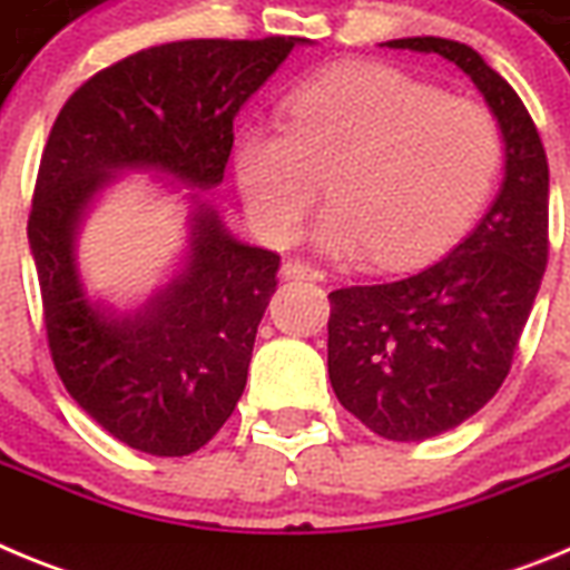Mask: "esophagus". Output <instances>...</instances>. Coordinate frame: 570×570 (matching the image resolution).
<instances>
[{"label":"esophagus","mask_w":570,"mask_h":570,"mask_svg":"<svg viewBox=\"0 0 570 570\" xmlns=\"http://www.w3.org/2000/svg\"><path fill=\"white\" fill-rule=\"evenodd\" d=\"M282 276H285V279L322 282L325 279V271L316 268V265H311V262H305V259H288L285 265H282Z\"/></svg>","instance_id":"34e87169"}]
</instances>
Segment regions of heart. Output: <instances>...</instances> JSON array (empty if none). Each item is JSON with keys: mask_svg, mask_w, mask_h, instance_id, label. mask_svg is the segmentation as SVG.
Returning <instances> with one entry per match:
<instances>
[{"mask_svg": "<svg viewBox=\"0 0 570 570\" xmlns=\"http://www.w3.org/2000/svg\"><path fill=\"white\" fill-rule=\"evenodd\" d=\"M502 130L480 102L387 65H336L291 94L288 122L239 125L234 163L259 228L299 234L328 176L325 254L405 265L454 239L491 196Z\"/></svg>", "mask_w": 570, "mask_h": 570, "instance_id": "b5f03b06", "label": "heart"}]
</instances>
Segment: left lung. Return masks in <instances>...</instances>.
<instances>
[{"label":"left lung","mask_w":570,"mask_h":570,"mask_svg":"<svg viewBox=\"0 0 570 570\" xmlns=\"http://www.w3.org/2000/svg\"><path fill=\"white\" fill-rule=\"evenodd\" d=\"M385 45L460 65L505 139L500 196L454 250L328 294L336 400L374 434L420 442L476 414L511 371L548 265V159L517 90L476 50L440 37Z\"/></svg>","instance_id":"obj_1"}]
</instances>
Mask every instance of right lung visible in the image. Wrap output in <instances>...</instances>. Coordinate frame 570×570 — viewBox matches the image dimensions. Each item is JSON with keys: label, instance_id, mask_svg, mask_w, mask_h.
I'll return each mask as SVG.
<instances>
[{"label": "right lung", "instance_id": "add662e5", "mask_svg": "<svg viewBox=\"0 0 570 570\" xmlns=\"http://www.w3.org/2000/svg\"><path fill=\"white\" fill-rule=\"evenodd\" d=\"M299 42L185 39L139 50L79 85L50 128L28 216L50 360L79 407L142 454H194L234 414L279 256L236 242L214 205L196 199L185 274L142 314L114 320L85 296L73 230L110 170L223 183L236 110Z\"/></svg>", "mask_w": 570, "mask_h": 570}]
</instances>
